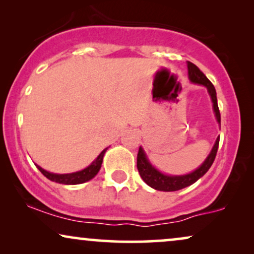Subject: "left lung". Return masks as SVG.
Listing matches in <instances>:
<instances>
[{"label": "left lung", "instance_id": "1", "mask_svg": "<svg viewBox=\"0 0 254 254\" xmlns=\"http://www.w3.org/2000/svg\"><path fill=\"white\" fill-rule=\"evenodd\" d=\"M187 68H189V77L190 81L193 83H197V84H202L207 88L208 92H209V95L211 97V100H213L215 116H216L218 124L221 125V114L217 105L216 90H215L213 83H211L209 79L206 77V75H204L195 64H192V62L190 61L187 62ZM218 143H220V137H218L216 142H215L209 156H208L206 161L203 162V164L201 165L199 169H196L195 171H193L192 173H189V175H185V176H166L157 171V170H156L154 166L148 162L143 149L140 147L138 148V152H137V164H136L138 173H140L141 178L144 180V183L147 184V185L157 190L173 192V190H179L182 189H185V187L195 183L197 179H200L201 177H202L204 173L210 169L211 164L214 163L215 157H216Z\"/></svg>", "mask_w": 254, "mask_h": 254}]
</instances>
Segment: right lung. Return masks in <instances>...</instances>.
Returning a JSON list of instances; mask_svg holds the SVG:
<instances>
[{"instance_id": "add662e5", "label": "right lung", "mask_w": 254, "mask_h": 254, "mask_svg": "<svg viewBox=\"0 0 254 254\" xmlns=\"http://www.w3.org/2000/svg\"><path fill=\"white\" fill-rule=\"evenodd\" d=\"M105 150L100 152L98 157L96 158V161L91 163V165H89L88 168L82 170V171L74 172V173H68V175H55V173H51L45 171L44 169H41L40 166L37 165V168L39 169V171L43 173V175L48 178L52 182L59 183V184H64V185H76V184H82L88 182V180L92 179L98 171L100 170V166H102L103 163V157L104 154H105Z\"/></svg>"}]
</instances>
